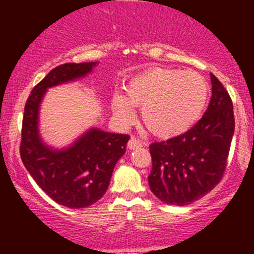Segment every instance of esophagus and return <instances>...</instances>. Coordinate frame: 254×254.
Wrapping results in <instances>:
<instances>
[{"mask_svg":"<svg viewBox=\"0 0 254 254\" xmlns=\"http://www.w3.org/2000/svg\"><path fill=\"white\" fill-rule=\"evenodd\" d=\"M140 147H142V142L139 141L137 139H135V137H131V139L129 140V142H127V148H129V150H135V148Z\"/></svg>","mask_w":254,"mask_h":254,"instance_id":"34e87169","label":"esophagus"}]
</instances>
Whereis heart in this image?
I'll return each instance as SVG.
<instances>
[{"instance_id":"obj_1","label":"heart","mask_w":254,"mask_h":254,"mask_svg":"<svg viewBox=\"0 0 254 254\" xmlns=\"http://www.w3.org/2000/svg\"><path fill=\"white\" fill-rule=\"evenodd\" d=\"M209 86L196 72L152 67L127 83V96L115 92L112 111L122 124L134 120V107L141 108V119L148 131L171 139L188 131L205 109Z\"/></svg>"}]
</instances>
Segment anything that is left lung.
Listing matches in <instances>:
<instances>
[{
  "label": "left lung",
  "mask_w": 254,
  "mask_h": 254,
  "mask_svg": "<svg viewBox=\"0 0 254 254\" xmlns=\"http://www.w3.org/2000/svg\"><path fill=\"white\" fill-rule=\"evenodd\" d=\"M211 98L191 129L150 145L152 171L148 186L168 205L184 206L206 195L226 168L235 131L234 107L221 82L210 73Z\"/></svg>",
  "instance_id": "8db88e82"
}]
</instances>
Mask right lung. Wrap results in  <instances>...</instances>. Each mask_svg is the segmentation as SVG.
Returning <instances> with one entry per match:
<instances>
[{"label": "right lung", "mask_w": 254, "mask_h": 254, "mask_svg": "<svg viewBox=\"0 0 254 254\" xmlns=\"http://www.w3.org/2000/svg\"><path fill=\"white\" fill-rule=\"evenodd\" d=\"M98 63L64 64L33 88L24 108L20 157L38 186L60 205L88 207L107 191L115 165L125 153L129 135L89 127L65 147L44 141L39 129L43 99L49 88L93 72Z\"/></svg>", "instance_id": "right-lung-1"}]
</instances>
